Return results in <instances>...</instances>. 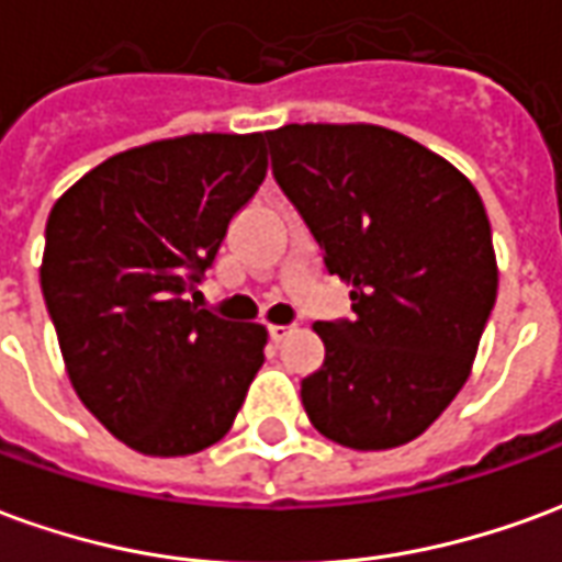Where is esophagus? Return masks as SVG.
I'll use <instances>...</instances> for the list:
<instances>
[{
    "label": "esophagus",
    "instance_id": "1",
    "mask_svg": "<svg viewBox=\"0 0 562 562\" xmlns=\"http://www.w3.org/2000/svg\"><path fill=\"white\" fill-rule=\"evenodd\" d=\"M292 330H294V325H270V340H277V342L285 340Z\"/></svg>",
    "mask_w": 562,
    "mask_h": 562
}]
</instances>
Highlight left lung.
Returning <instances> with one entry per match:
<instances>
[{
  "instance_id": "1",
  "label": "left lung",
  "mask_w": 562,
  "mask_h": 562,
  "mask_svg": "<svg viewBox=\"0 0 562 562\" xmlns=\"http://www.w3.org/2000/svg\"><path fill=\"white\" fill-rule=\"evenodd\" d=\"M273 177L352 285V322L313 325L325 364L301 382L318 434L358 451L413 442L470 379L496 301L491 222L434 149L370 123L268 132Z\"/></svg>"
}]
</instances>
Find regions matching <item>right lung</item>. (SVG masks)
Instances as JSON below:
<instances>
[{
    "label": "right lung",
    "instance_id": "obj_1",
    "mask_svg": "<svg viewBox=\"0 0 562 562\" xmlns=\"http://www.w3.org/2000/svg\"><path fill=\"white\" fill-rule=\"evenodd\" d=\"M265 173V132L180 135L104 159L47 216L42 292L66 373L140 454L220 442L265 364V325L186 297Z\"/></svg>",
    "mask_w": 562,
    "mask_h": 562
}]
</instances>
